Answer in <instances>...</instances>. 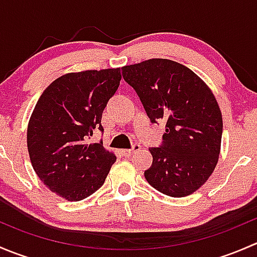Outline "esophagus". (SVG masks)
Wrapping results in <instances>:
<instances>
[{"label":"esophagus","instance_id":"obj_1","mask_svg":"<svg viewBox=\"0 0 257 257\" xmlns=\"http://www.w3.org/2000/svg\"><path fill=\"white\" fill-rule=\"evenodd\" d=\"M138 150H141V145H139V144H134L132 149H123V150H121V154H123L124 157H131V155L133 154V153L138 152Z\"/></svg>","mask_w":257,"mask_h":257}]
</instances>
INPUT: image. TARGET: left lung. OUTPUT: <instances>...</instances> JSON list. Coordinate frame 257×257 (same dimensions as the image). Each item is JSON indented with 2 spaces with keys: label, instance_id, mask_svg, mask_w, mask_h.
Returning <instances> with one entry per match:
<instances>
[{
  "label": "left lung",
  "instance_id": "8db88e82",
  "mask_svg": "<svg viewBox=\"0 0 257 257\" xmlns=\"http://www.w3.org/2000/svg\"><path fill=\"white\" fill-rule=\"evenodd\" d=\"M152 123L167 121L163 144L150 148L148 183L165 195L183 198L206 183L217 164L222 116L211 89L191 69L153 58L121 68Z\"/></svg>",
  "mask_w": 257,
  "mask_h": 257
}]
</instances>
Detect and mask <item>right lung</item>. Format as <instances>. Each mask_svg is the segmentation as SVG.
<instances>
[{
  "label": "right lung",
  "mask_w": 257,
  "mask_h": 257,
  "mask_svg": "<svg viewBox=\"0 0 257 257\" xmlns=\"http://www.w3.org/2000/svg\"><path fill=\"white\" fill-rule=\"evenodd\" d=\"M120 68L67 73L41 94L27 128V148L36 174L68 201L88 198L104 184L116 157L103 143L87 144L103 132L102 113L118 89Z\"/></svg>",
  "instance_id": "1"
}]
</instances>
